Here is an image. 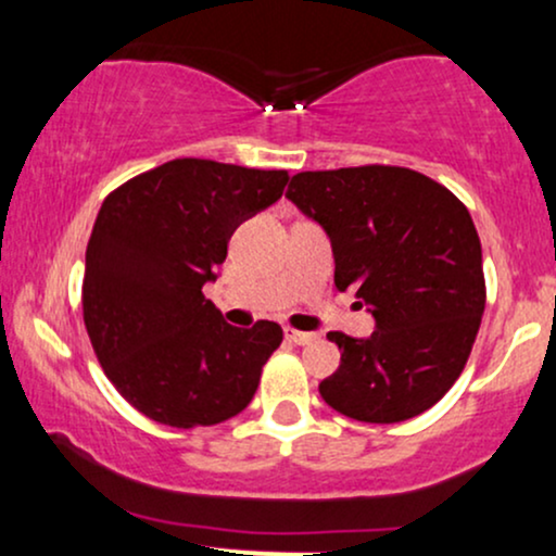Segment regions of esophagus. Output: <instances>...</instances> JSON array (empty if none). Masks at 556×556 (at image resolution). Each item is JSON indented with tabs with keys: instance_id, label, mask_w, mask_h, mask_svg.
Wrapping results in <instances>:
<instances>
[{
	"instance_id": "34e87169",
	"label": "esophagus",
	"mask_w": 556,
	"mask_h": 556,
	"mask_svg": "<svg viewBox=\"0 0 556 556\" xmlns=\"http://www.w3.org/2000/svg\"><path fill=\"white\" fill-rule=\"evenodd\" d=\"M285 337L290 342H295V344H311V342H316V334H311V331H298V329H290L287 327L285 329Z\"/></svg>"
}]
</instances>
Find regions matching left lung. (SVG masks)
<instances>
[{
	"instance_id": "left-lung-1",
	"label": "left lung",
	"mask_w": 556,
	"mask_h": 556,
	"mask_svg": "<svg viewBox=\"0 0 556 556\" xmlns=\"http://www.w3.org/2000/svg\"><path fill=\"white\" fill-rule=\"evenodd\" d=\"M287 198L327 229L337 290L376 318L366 340L329 331L340 368L324 402L363 424L416 418L450 392L473 350L486 282L468 208L431 177L366 164L298 172Z\"/></svg>"
}]
</instances>
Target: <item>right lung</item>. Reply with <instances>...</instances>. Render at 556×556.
<instances>
[{"instance_id":"obj_1","label":"right lung","mask_w":556,"mask_h":556,"mask_svg":"<svg viewBox=\"0 0 556 556\" xmlns=\"http://www.w3.org/2000/svg\"><path fill=\"white\" fill-rule=\"evenodd\" d=\"M285 169L172 159L101 203L86 248L83 321L123 397L172 429L238 416L282 327H229L203 285L248 216L282 198Z\"/></svg>"}]
</instances>
